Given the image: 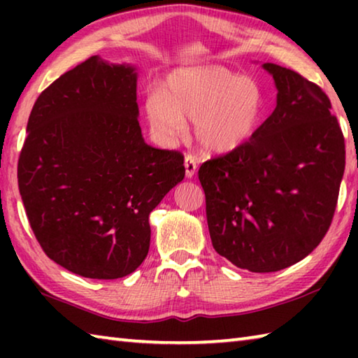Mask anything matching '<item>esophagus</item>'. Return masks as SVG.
<instances>
[{
    "mask_svg": "<svg viewBox=\"0 0 358 358\" xmlns=\"http://www.w3.org/2000/svg\"><path fill=\"white\" fill-rule=\"evenodd\" d=\"M185 171H186V178H192L194 175H196L197 164H196V159H194L191 155L185 156Z\"/></svg>",
    "mask_w": 358,
    "mask_h": 358,
    "instance_id": "1",
    "label": "esophagus"
}]
</instances>
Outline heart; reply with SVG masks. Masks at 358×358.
<instances>
[{
  "mask_svg": "<svg viewBox=\"0 0 358 358\" xmlns=\"http://www.w3.org/2000/svg\"><path fill=\"white\" fill-rule=\"evenodd\" d=\"M265 99L259 85L222 66L175 69L161 93L145 102L148 124L157 141L175 143L196 121V138L210 155L234 153L256 136Z\"/></svg>",
  "mask_w": 358,
  "mask_h": 358,
  "instance_id": "b5f03b06",
  "label": "heart"
}]
</instances>
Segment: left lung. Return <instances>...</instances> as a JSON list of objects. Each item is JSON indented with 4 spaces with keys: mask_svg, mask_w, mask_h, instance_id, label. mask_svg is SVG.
<instances>
[{
    "mask_svg": "<svg viewBox=\"0 0 358 358\" xmlns=\"http://www.w3.org/2000/svg\"><path fill=\"white\" fill-rule=\"evenodd\" d=\"M262 66L278 90L273 113L243 148L199 169L213 248L254 273L287 268L322 241L346 164L329 96L299 72Z\"/></svg>",
    "mask_w": 358,
    "mask_h": 358,
    "instance_id": "1",
    "label": "left lung"
}]
</instances>
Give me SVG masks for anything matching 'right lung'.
<instances>
[{
  "label": "right lung",
  "mask_w": 358,
  "mask_h": 358,
  "mask_svg": "<svg viewBox=\"0 0 358 358\" xmlns=\"http://www.w3.org/2000/svg\"><path fill=\"white\" fill-rule=\"evenodd\" d=\"M137 117L136 68L99 57L34 102L19 189L36 240L72 273H132L150 250V213L185 178L183 155L145 143Z\"/></svg>",
  "instance_id": "obj_1"
}]
</instances>
